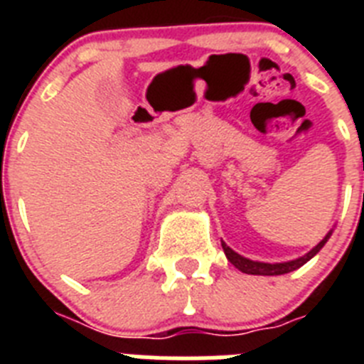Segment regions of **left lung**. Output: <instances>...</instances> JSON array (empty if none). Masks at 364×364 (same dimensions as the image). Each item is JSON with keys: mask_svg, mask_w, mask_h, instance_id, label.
I'll list each match as a JSON object with an SVG mask.
<instances>
[{"mask_svg": "<svg viewBox=\"0 0 364 364\" xmlns=\"http://www.w3.org/2000/svg\"><path fill=\"white\" fill-rule=\"evenodd\" d=\"M330 235H332V231H330V233H328L326 237H324V239L317 244V246L311 247L306 255L299 257V259H295V260H288V262H275V264L246 259V257H242V255H239L237 252H233V250H231L226 242H222V250H224V253H226L228 260H230L231 264H233L237 269H240L242 273H247V275H284V273H290V272H294V269L301 268L302 264H306L311 257L317 255V253L321 252V247L328 242Z\"/></svg>", "mask_w": 364, "mask_h": 364, "instance_id": "obj_1", "label": "left lung"}]
</instances>
